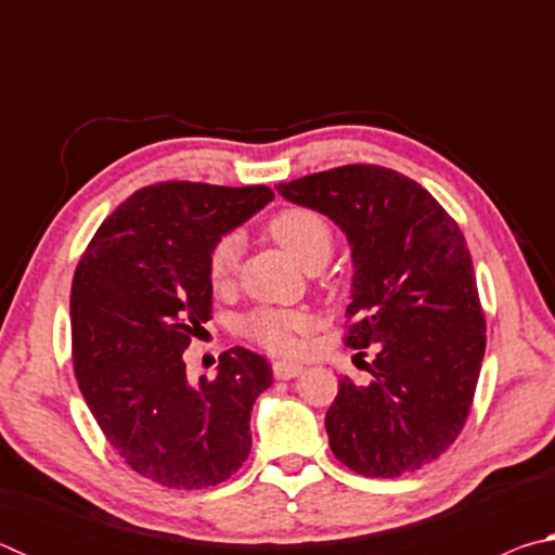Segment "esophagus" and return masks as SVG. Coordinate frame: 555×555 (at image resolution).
<instances>
[{"label": "esophagus", "instance_id": "obj_1", "mask_svg": "<svg viewBox=\"0 0 555 555\" xmlns=\"http://www.w3.org/2000/svg\"><path fill=\"white\" fill-rule=\"evenodd\" d=\"M300 372H304V364H298V362H286V360L274 362V377L276 379H294V377H298Z\"/></svg>", "mask_w": 555, "mask_h": 555}]
</instances>
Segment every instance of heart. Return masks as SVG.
<instances>
[{
	"label": "heart",
	"mask_w": 555,
	"mask_h": 555,
	"mask_svg": "<svg viewBox=\"0 0 555 555\" xmlns=\"http://www.w3.org/2000/svg\"><path fill=\"white\" fill-rule=\"evenodd\" d=\"M267 230L288 257L304 269H321L333 255V228L321 212L311 208H284L269 220ZM240 237L234 232L222 234L212 242L208 251V279L215 288H228L237 274L240 264ZM311 318L300 311H284V308H255L242 321V333L271 352L296 350L298 337L308 333Z\"/></svg>",
	"instance_id": "1"
}]
</instances>
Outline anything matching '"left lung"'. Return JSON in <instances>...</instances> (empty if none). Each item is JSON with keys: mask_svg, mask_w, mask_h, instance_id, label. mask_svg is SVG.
Wrapping results in <instances>:
<instances>
[{"mask_svg": "<svg viewBox=\"0 0 555 555\" xmlns=\"http://www.w3.org/2000/svg\"><path fill=\"white\" fill-rule=\"evenodd\" d=\"M331 218L352 247L345 345L370 384L343 377L325 413L333 455L364 477H399L455 443L473 406L487 325L457 222L424 185L374 164L279 183Z\"/></svg>", "mask_w": 555, "mask_h": 555, "instance_id": "8db88e82", "label": "left lung"}]
</instances>
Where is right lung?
Returning <instances> with one entry per match:
<instances>
[{
	"label": "right lung",
	"instance_id": "right-lung-1",
	"mask_svg": "<svg viewBox=\"0 0 555 555\" xmlns=\"http://www.w3.org/2000/svg\"><path fill=\"white\" fill-rule=\"evenodd\" d=\"M271 198L267 185H146L100 224L78 261L75 377L109 446L146 480L205 490L249 455V413L271 384L269 362L232 347L212 379L193 384L183 352L212 318V242Z\"/></svg>",
	"mask_w": 555,
	"mask_h": 555
}]
</instances>
